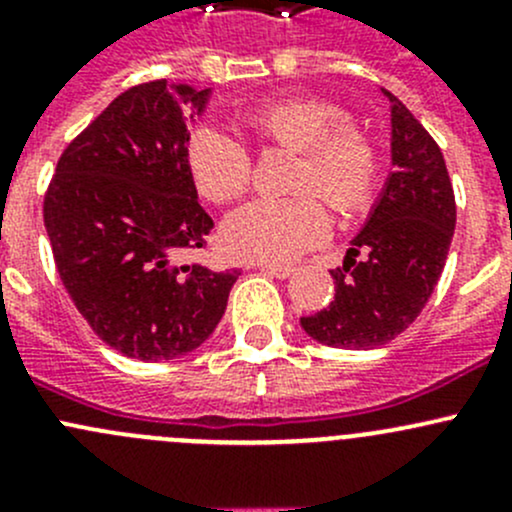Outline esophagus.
Here are the masks:
<instances>
[{"label": "esophagus", "instance_id": "1", "mask_svg": "<svg viewBox=\"0 0 512 512\" xmlns=\"http://www.w3.org/2000/svg\"><path fill=\"white\" fill-rule=\"evenodd\" d=\"M257 270L267 272V275H272V277H280V280H287V277L294 272V267L275 265V262H257Z\"/></svg>", "mask_w": 512, "mask_h": 512}]
</instances>
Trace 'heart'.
I'll return each instance as SVG.
<instances>
[{
    "instance_id": "obj_1",
    "label": "heart",
    "mask_w": 512,
    "mask_h": 512,
    "mask_svg": "<svg viewBox=\"0 0 512 512\" xmlns=\"http://www.w3.org/2000/svg\"><path fill=\"white\" fill-rule=\"evenodd\" d=\"M260 146L297 151L289 190L294 198L252 200L223 225L225 250L237 260L287 262L319 245L332 230L327 200L339 215H356L374 200L379 156L369 133L344 121L342 108L317 96H280L242 113ZM188 168L200 193L232 203L255 183V158L245 143L215 126L193 131Z\"/></svg>"
}]
</instances>
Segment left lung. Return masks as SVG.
<instances>
[{
  "label": "left lung",
  "instance_id": "8db88e82",
  "mask_svg": "<svg viewBox=\"0 0 512 512\" xmlns=\"http://www.w3.org/2000/svg\"><path fill=\"white\" fill-rule=\"evenodd\" d=\"M384 94L391 101L394 170L344 265L332 270L329 307L299 319L327 347L376 349L399 337L438 285L456 227L441 148L399 98Z\"/></svg>",
  "mask_w": 512,
  "mask_h": 512
}]
</instances>
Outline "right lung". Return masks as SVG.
<instances>
[{"mask_svg": "<svg viewBox=\"0 0 512 512\" xmlns=\"http://www.w3.org/2000/svg\"><path fill=\"white\" fill-rule=\"evenodd\" d=\"M208 89L138 84L64 148L44 195L56 272L96 337L128 359L190 354L223 319L237 270L180 265L213 218L188 168Z\"/></svg>", "mask_w": 512, "mask_h": 512, "instance_id": "1", "label": "right lung"}]
</instances>
